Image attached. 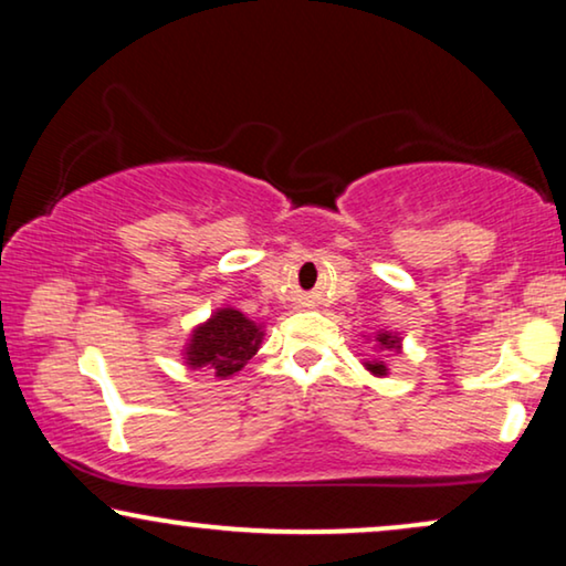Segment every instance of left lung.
<instances>
[{"label": "left lung", "instance_id": "obj_1", "mask_svg": "<svg viewBox=\"0 0 566 566\" xmlns=\"http://www.w3.org/2000/svg\"><path fill=\"white\" fill-rule=\"evenodd\" d=\"M376 339H378V345H381V347H394V350H399V339H397V337H391V335H378ZM366 368L370 370V374H376V376H386L384 360L366 363Z\"/></svg>", "mask_w": 566, "mask_h": 566}]
</instances>
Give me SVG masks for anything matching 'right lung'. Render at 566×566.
I'll return each instance as SVG.
<instances>
[{"label":"right lung","instance_id":"add662e5","mask_svg":"<svg viewBox=\"0 0 566 566\" xmlns=\"http://www.w3.org/2000/svg\"><path fill=\"white\" fill-rule=\"evenodd\" d=\"M262 329L237 308H221L192 332L185 360L192 368H211L219 378L234 376L258 353Z\"/></svg>","mask_w":566,"mask_h":566}]
</instances>
